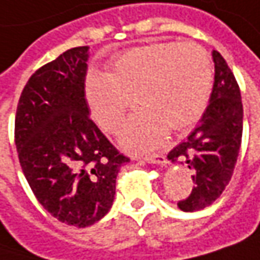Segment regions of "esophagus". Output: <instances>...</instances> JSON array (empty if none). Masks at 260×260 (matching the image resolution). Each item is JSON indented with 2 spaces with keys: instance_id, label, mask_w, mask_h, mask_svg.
<instances>
[{
  "instance_id": "obj_1",
  "label": "esophagus",
  "mask_w": 260,
  "mask_h": 260,
  "mask_svg": "<svg viewBox=\"0 0 260 260\" xmlns=\"http://www.w3.org/2000/svg\"><path fill=\"white\" fill-rule=\"evenodd\" d=\"M140 159L147 161V163H157V165H166L168 163L163 154H153V156H145V157H140Z\"/></svg>"
}]
</instances>
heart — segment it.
I'll use <instances>...</instances> for the list:
<instances>
[{"label":"heart","instance_id":"b5f03b06","mask_svg":"<svg viewBox=\"0 0 260 260\" xmlns=\"http://www.w3.org/2000/svg\"><path fill=\"white\" fill-rule=\"evenodd\" d=\"M212 84V61L203 47L157 42L120 54L112 73L89 72L84 91L91 115L107 132L120 128L135 97L140 112L120 131L119 143L144 153L165 141L168 128L187 129L202 117Z\"/></svg>","mask_w":260,"mask_h":260}]
</instances>
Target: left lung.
Instances as JSON below:
<instances>
[{"instance_id":"8db88e82","label":"left lung","mask_w":260,"mask_h":260,"mask_svg":"<svg viewBox=\"0 0 260 260\" xmlns=\"http://www.w3.org/2000/svg\"><path fill=\"white\" fill-rule=\"evenodd\" d=\"M215 82L209 106L197 128L187 140L169 151L172 163H187L192 171L194 187L178 207L197 212L210 206L228 185L236 168L241 134L243 104L236 78L218 51H212Z\"/></svg>"}]
</instances>
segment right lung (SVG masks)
<instances>
[{
    "mask_svg": "<svg viewBox=\"0 0 260 260\" xmlns=\"http://www.w3.org/2000/svg\"><path fill=\"white\" fill-rule=\"evenodd\" d=\"M88 58L89 47H76L37 70L22 91L14 123L20 166L37 200L78 228L110 210L116 176L129 161L89 119Z\"/></svg>",
    "mask_w": 260,
    "mask_h": 260,
    "instance_id": "add662e5",
    "label": "right lung"
}]
</instances>
